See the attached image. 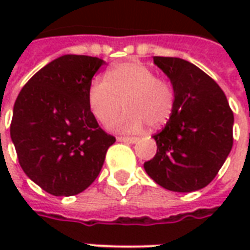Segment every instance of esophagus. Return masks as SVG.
Returning a JSON list of instances; mask_svg holds the SVG:
<instances>
[{
  "label": "esophagus",
  "instance_id": "34e87169",
  "mask_svg": "<svg viewBox=\"0 0 250 250\" xmlns=\"http://www.w3.org/2000/svg\"><path fill=\"white\" fill-rule=\"evenodd\" d=\"M118 141L127 142V143H136L138 138H134V136H118Z\"/></svg>",
  "mask_w": 250,
  "mask_h": 250
}]
</instances>
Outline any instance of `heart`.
Wrapping results in <instances>:
<instances>
[{
  "label": "heart",
  "mask_w": 250,
  "mask_h": 250,
  "mask_svg": "<svg viewBox=\"0 0 250 250\" xmlns=\"http://www.w3.org/2000/svg\"><path fill=\"white\" fill-rule=\"evenodd\" d=\"M88 104L104 125L112 123L125 107L127 112L114 127L138 132L145 123L150 128H161L167 123L175 107V91L143 62H125L109 68L105 77L93 79L88 88Z\"/></svg>",
  "instance_id": "heart-1"
}]
</instances>
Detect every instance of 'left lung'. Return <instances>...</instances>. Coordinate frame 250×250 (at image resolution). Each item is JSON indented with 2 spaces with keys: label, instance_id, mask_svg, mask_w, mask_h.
<instances>
[{
  "label": "left lung",
  "instance_id": "8db88e82",
  "mask_svg": "<svg viewBox=\"0 0 250 250\" xmlns=\"http://www.w3.org/2000/svg\"><path fill=\"white\" fill-rule=\"evenodd\" d=\"M175 91V107L165 128L152 136L155 157L145 170L159 186L190 193L214 179L233 146V111L220 85L178 57H154Z\"/></svg>",
  "mask_w": 250,
  "mask_h": 250
}]
</instances>
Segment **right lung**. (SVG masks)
<instances>
[{
	"label": "right lung",
	"mask_w": 250,
	"mask_h": 250,
	"mask_svg": "<svg viewBox=\"0 0 250 250\" xmlns=\"http://www.w3.org/2000/svg\"><path fill=\"white\" fill-rule=\"evenodd\" d=\"M103 64L98 57L64 55L30 77L16 99L10 138L20 166L52 195L84 191L115 143L88 104L89 84Z\"/></svg>",
	"instance_id": "1"
}]
</instances>
